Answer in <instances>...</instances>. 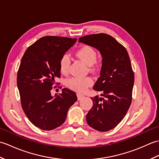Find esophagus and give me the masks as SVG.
I'll return each instance as SVG.
<instances>
[{
	"mask_svg": "<svg viewBox=\"0 0 159 159\" xmlns=\"http://www.w3.org/2000/svg\"><path fill=\"white\" fill-rule=\"evenodd\" d=\"M77 98H78V100H80L81 99H83L84 97H85V96L83 95V94L80 93H77Z\"/></svg>",
	"mask_w": 159,
	"mask_h": 159,
	"instance_id": "obj_1",
	"label": "esophagus"
}]
</instances>
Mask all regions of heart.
Wrapping results in <instances>:
<instances>
[{"mask_svg":"<svg viewBox=\"0 0 159 159\" xmlns=\"http://www.w3.org/2000/svg\"><path fill=\"white\" fill-rule=\"evenodd\" d=\"M76 56L87 64V66H92L96 62L97 59V54L96 50L89 46H83L77 50ZM70 64V57L67 55H64L60 59L59 69L63 74L67 73L69 70ZM92 79L89 77L77 78L74 77L69 79L67 85L72 89L78 92H83L87 87L92 84Z\"/></svg>","mask_w":159,"mask_h":159,"instance_id":"heart-1","label":"heart"}]
</instances>
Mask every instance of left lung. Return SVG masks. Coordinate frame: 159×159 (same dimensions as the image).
I'll return each mask as SVG.
<instances>
[{
    "mask_svg": "<svg viewBox=\"0 0 159 159\" xmlns=\"http://www.w3.org/2000/svg\"><path fill=\"white\" fill-rule=\"evenodd\" d=\"M79 42L96 48L102 58L93 89L102 92L104 98H91L93 106L87 122L96 130L109 131L123 120L132 102L134 73L129 56L122 45L105 33L84 36Z\"/></svg>",
    "mask_w": 159,
    "mask_h": 159,
    "instance_id": "left-lung-1",
    "label": "left lung"
}]
</instances>
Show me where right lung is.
I'll return each instance as SVG.
<instances>
[{
	"mask_svg": "<svg viewBox=\"0 0 159 159\" xmlns=\"http://www.w3.org/2000/svg\"><path fill=\"white\" fill-rule=\"evenodd\" d=\"M76 40L43 37L29 47L22 58L17 76L22 107L30 121L42 130H51L63 124L77 100L76 93L67 88L59 95L50 93L60 77V59Z\"/></svg>",
	"mask_w": 159,
	"mask_h": 159,
	"instance_id": "obj_1",
	"label": "right lung"
}]
</instances>
